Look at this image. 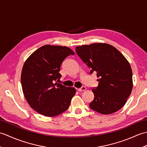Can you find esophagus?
<instances>
[{
    "instance_id": "1",
    "label": "esophagus",
    "mask_w": 147,
    "mask_h": 147,
    "mask_svg": "<svg viewBox=\"0 0 147 147\" xmlns=\"http://www.w3.org/2000/svg\"><path fill=\"white\" fill-rule=\"evenodd\" d=\"M86 90V88L85 86H82V87H81V88H78V90L79 92L85 91Z\"/></svg>"
}]
</instances>
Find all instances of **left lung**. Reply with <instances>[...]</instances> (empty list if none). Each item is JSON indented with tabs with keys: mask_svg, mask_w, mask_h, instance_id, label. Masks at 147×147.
Masks as SVG:
<instances>
[{
	"mask_svg": "<svg viewBox=\"0 0 147 147\" xmlns=\"http://www.w3.org/2000/svg\"><path fill=\"white\" fill-rule=\"evenodd\" d=\"M76 52L96 73L98 86L92 88L94 99L90 107L102 114H110L126 104L133 88L130 64L114 47L107 43H93L76 47Z\"/></svg>",
	"mask_w": 147,
	"mask_h": 147,
	"instance_id": "left-lung-1",
	"label": "left lung"
}]
</instances>
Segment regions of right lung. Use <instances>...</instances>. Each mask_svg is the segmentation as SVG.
<instances>
[{
	"instance_id": "1",
	"label": "right lung",
	"mask_w": 147,
	"mask_h": 147,
	"mask_svg": "<svg viewBox=\"0 0 147 147\" xmlns=\"http://www.w3.org/2000/svg\"><path fill=\"white\" fill-rule=\"evenodd\" d=\"M70 55L74 53L67 47L47 45L37 49L24 62L22 88L28 103L36 112L52 117L69 107L75 88L55 82L61 77L62 62Z\"/></svg>"
}]
</instances>
